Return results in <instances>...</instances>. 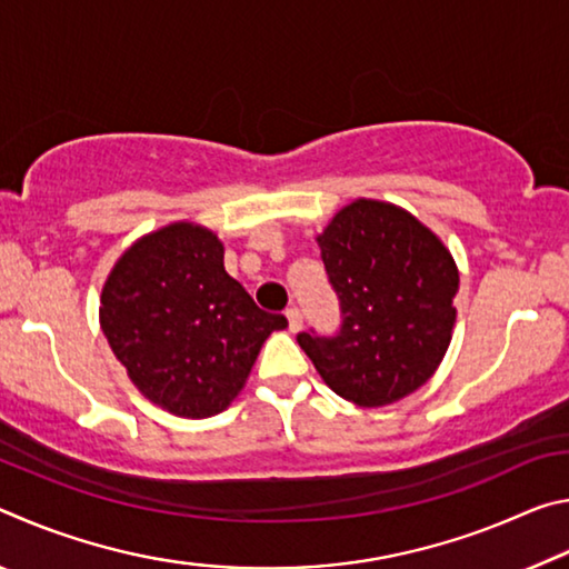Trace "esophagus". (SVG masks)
<instances>
[{"label":"esophagus","mask_w":569,"mask_h":569,"mask_svg":"<svg viewBox=\"0 0 569 569\" xmlns=\"http://www.w3.org/2000/svg\"><path fill=\"white\" fill-rule=\"evenodd\" d=\"M286 319H288V331H291V333L301 331V326H303V313H301V308H296V306L288 308V311H286Z\"/></svg>","instance_id":"esophagus-1"}]
</instances>
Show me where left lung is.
<instances>
[{
	"label": "left lung",
	"instance_id": "obj_1",
	"mask_svg": "<svg viewBox=\"0 0 569 569\" xmlns=\"http://www.w3.org/2000/svg\"><path fill=\"white\" fill-rule=\"evenodd\" d=\"M341 306L336 333L296 341L346 401L387 407L417 391L445 359L457 321V266L417 218L379 200H356L319 236Z\"/></svg>",
	"mask_w": 569,
	"mask_h": 569
}]
</instances>
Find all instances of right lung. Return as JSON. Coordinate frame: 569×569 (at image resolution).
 <instances>
[{
	"mask_svg": "<svg viewBox=\"0 0 569 569\" xmlns=\"http://www.w3.org/2000/svg\"><path fill=\"white\" fill-rule=\"evenodd\" d=\"M100 323L134 387L188 419L223 411L263 341L288 326L256 306L226 273L223 243L192 223L124 250L102 288Z\"/></svg>",
	"mask_w": 569,
	"mask_h": 569,
	"instance_id": "1",
	"label": "right lung"
}]
</instances>
